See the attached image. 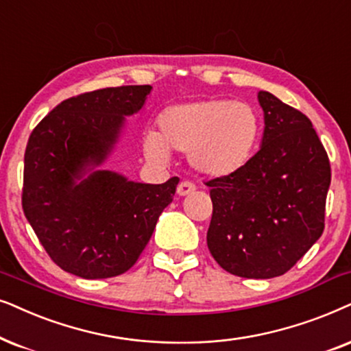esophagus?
<instances>
[{
	"label": "esophagus",
	"mask_w": 351,
	"mask_h": 351,
	"mask_svg": "<svg viewBox=\"0 0 351 351\" xmlns=\"http://www.w3.org/2000/svg\"><path fill=\"white\" fill-rule=\"evenodd\" d=\"M194 191H195V184L191 183V181H183V183H180L178 188H176V194L188 195L191 193H194Z\"/></svg>",
	"instance_id": "obj_1"
}]
</instances>
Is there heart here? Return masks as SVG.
<instances>
[{"mask_svg":"<svg viewBox=\"0 0 351 351\" xmlns=\"http://www.w3.org/2000/svg\"><path fill=\"white\" fill-rule=\"evenodd\" d=\"M260 136V119L247 102L197 99L167 107L158 117V133H147L144 152L163 162L170 151L188 154L200 175L223 178L241 170Z\"/></svg>","mask_w":351,"mask_h":351,"instance_id":"1","label":"heart"}]
</instances>
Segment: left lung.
Instances as JSON below:
<instances>
[{"label": "left lung", "mask_w": 351, "mask_h": 351, "mask_svg": "<svg viewBox=\"0 0 351 351\" xmlns=\"http://www.w3.org/2000/svg\"><path fill=\"white\" fill-rule=\"evenodd\" d=\"M261 146L241 170L208 181L213 202L207 245L241 278L287 273L324 231L330 186L328 154L300 110L258 91Z\"/></svg>", "instance_id": "left-lung-1"}]
</instances>
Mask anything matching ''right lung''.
<instances>
[{"label":"right lung","instance_id":"add662e5","mask_svg":"<svg viewBox=\"0 0 351 351\" xmlns=\"http://www.w3.org/2000/svg\"><path fill=\"white\" fill-rule=\"evenodd\" d=\"M151 85L102 88L56 106L32 132L23 158L22 207L51 260L83 279L114 278L136 263L178 178L130 181L101 170L125 117L138 114Z\"/></svg>","mask_w":351,"mask_h":351}]
</instances>
